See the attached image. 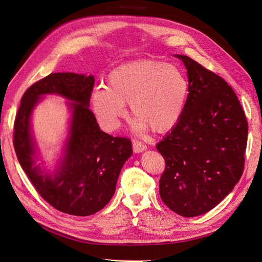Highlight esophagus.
Segmentation results:
<instances>
[{
    "label": "esophagus",
    "mask_w": 262,
    "mask_h": 262,
    "mask_svg": "<svg viewBox=\"0 0 262 262\" xmlns=\"http://www.w3.org/2000/svg\"><path fill=\"white\" fill-rule=\"evenodd\" d=\"M132 147H133L134 153H141L147 148V146L144 143H142V142L137 141V140H133Z\"/></svg>",
    "instance_id": "obj_1"
}]
</instances>
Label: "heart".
<instances>
[{"label":"heart","mask_w":262,"mask_h":262,"mask_svg":"<svg viewBox=\"0 0 262 262\" xmlns=\"http://www.w3.org/2000/svg\"><path fill=\"white\" fill-rule=\"evenodd\" d=\"M189 91L188 78L175 64L156 60H137L115 68L107 86L92 93V107L106 130H115L130 102L134 126L163 133L180 119Z\"/></svg>","instance_id":"1"}]
</instances>
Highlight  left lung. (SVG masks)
Wrapping results in <instances>:
<instances>
[{"instance_id": "1", "label": "left lung", "mask_w": 262, "mask_h": 262, "mask_svg": "<svg viewBox=\"0 0 262 262\" xmlns=\"http://www.w3.org/2000/svg\"><path fill=\"white\" fill-rule=\"evenodd\" d=\"M189 94L178 122L156 148L166 167L160 194L185 217L215 208L239 181L248 123L235 92L223 78L187 55Z\"/></svg>"}]
</instances>
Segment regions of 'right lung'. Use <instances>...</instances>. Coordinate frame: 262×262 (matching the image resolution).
Here are the masks:
<instances>
[{"mask_svg":"<svg viewBox=\"0 0 262 262\" xmlns=\"http://www.w3.org/2000/svg\"><path fill=\"white\" fill-rule=\"evenodd\" d=\"M93 75L51 73L24 94L14 122V148L38 193L54 209L76 216L100 211L112 199L119 173L132 154L131 141L101 131L90 107ZM70 100L69 134L57 169L48 173L35 165L37 147L31 132V115L45 94Z\"/></svg>","mask_w":262,"mask_h":262,"instance_id":"right-lung-1","label":"right lung"}]
</instances>
